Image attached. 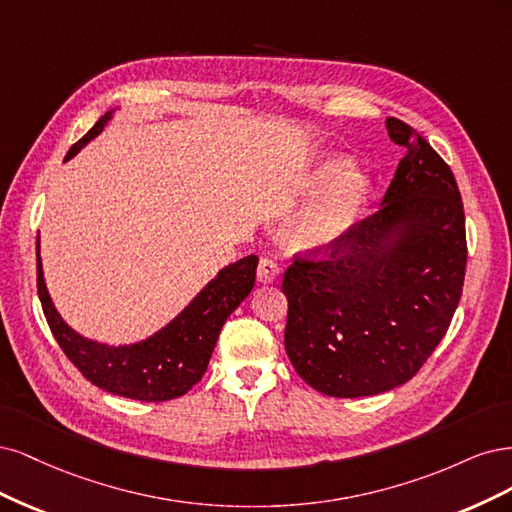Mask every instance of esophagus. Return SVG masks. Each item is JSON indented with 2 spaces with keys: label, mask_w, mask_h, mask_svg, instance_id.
<instances>
[{
  "label": "esophagus",
  "mask_w": 512,
  "mask_h": 512,
  "mask_svg": "<svg viewBox=\"0 0 512 512\" xmlns=\"http://www.w3.org/2000/svg\"><path fill=\"white\" fill-rule=\"evenodd\" d=\"M280 278V268L276 266V261L274 259H270V257H263L261 261H259V266H257V280L259 283H274V280H278Z\"/></svg>",
  "instance_id": "obj_1"
}]
</instances>
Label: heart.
<instances>
[{
  "mask_svg": "<svg viewBox=\"0 0 512 512\" xmlns=\"http://www.w3.org/2000/svg\"><path fill=\"white\" fill-rule=\"evenodd\" d=\"M329 189L319 202L306 208L289 227V242L300 251L323 253L338 244L364 200L366 183L351 174V163L342 157H332L319 163L308 180L310 191Z\"/></svg>",
  "mask_w": 512,
  "mask_h": 512,
  "instance_id": "heart-1",
  "label": "heart"
}]
</instances>
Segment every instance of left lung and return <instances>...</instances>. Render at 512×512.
Listing matches in <instances>:
<instances>
[{"mask_svg": "<svg viewBox=\"0 0 512 512\" xmlns=\"http://www.w3.org/2000/svg\"><path fill=\"white\" fill-rule=\"evenodd\" d=\"M406 148L383 204L332 253L295 255L283 276L285 349L304 381L364 398L415 376L447 334L466 276V217L451 168L387 119Z\"/></svg>", "mask_w": 512, "mask_h": 512, "instance_id": "left-lung-1", "label": "left lung"}]
</instances>
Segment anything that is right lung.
<instances>
[{
  "label": "right lung",
  "mask_w": 512,
  "mask_h": 512,
  "mask_svg": "<svg viewBox=\"0 0 512 512\" xmlns=\"http://www.w3.org/2000/svg\"><path fill=\"white\" fill-rule=\"evenodd\" d=\"M110 117L112 110L106 112L70 148L65 161L72 159L95 136H100ZM36 257L38 295L44 317L65 357L95 387L140 402H166L180 398L197 381H202L223 323L255 285V270L259 261L257 255H249L223 268L217 278H212L174 321L159 329L151 338L136 344L108 346L82 338L59 317L44 285L40 238L36 242Z\"/></svg>",
  "instance_id": "add662e5"
}]
</instances>
